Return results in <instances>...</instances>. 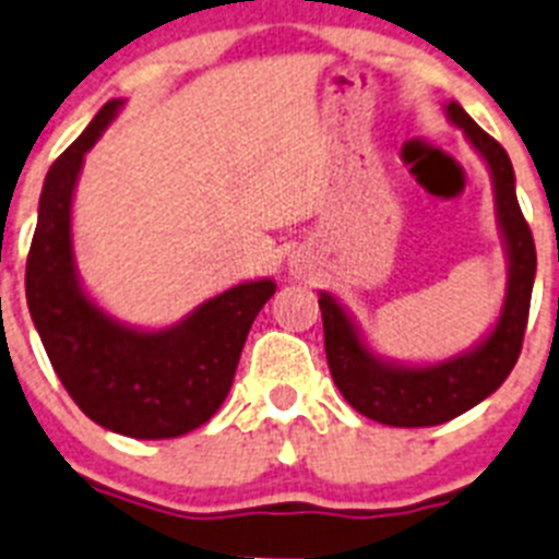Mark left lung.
I'll list each match as a JSON object with an SVG mask.
<instances>
[{
  "label": "left lung",
  "instance_id": "1",
  "mask_svg": "<svg viewBox=\"0 0 559 559\" xmlns=\"http://www.w3.org/2000/svg\"><path fill=\"white\" fill-rule=\"evenodd\" d=\"M443 109L457 130H464L492 175L495 217L509 265L507 294L492 331L469 350L432 365H404L370 350L345 305L328 290H319L328 367L338 393L361 416L388 427H436L489 399L512 373L528 322L537 251L514 194L512 160L495 138L466 116L461 104L450 102Z\"/></svg>",
  "mask_w": 559,
  "mask_h": 559
}]
</instances>
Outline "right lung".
<instances>
[{
    "instance_id": "add662e5",
    "label": "right lung",
    "mask_w": 559,
    "mask_h": 559,
    "mask_svg": "<svg viewBox=\"0 0 559 559\" xmlns=\"http://www.w3.org/2000/svg\"><path fill=\"white\" fill-rule=\"evenodd\" d=\"M121 107L123 98L104 104L47 171L25 294L47 359L81 413L118 436L157 441L186 436L221 409L276 283L262 276L234 285L157 331L127 325L90 297L75 265L73 194L84 155Z\"/></svg>"
}]
</instances>
